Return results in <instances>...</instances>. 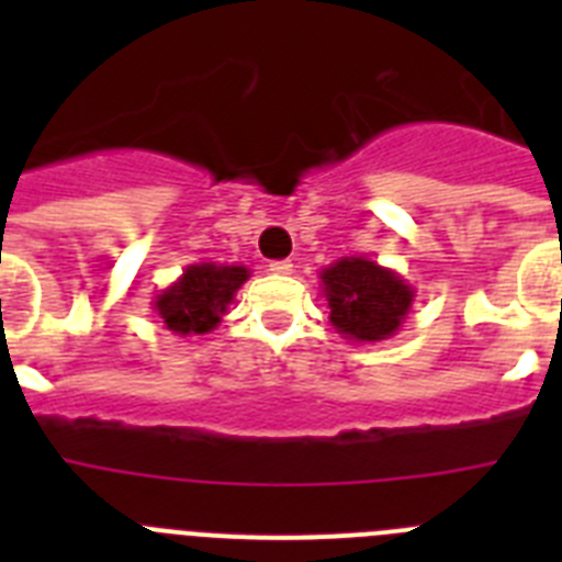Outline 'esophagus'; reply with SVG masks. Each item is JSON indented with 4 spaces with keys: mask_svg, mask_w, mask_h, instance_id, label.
<instances>
[{
    "mask_svg": "<svg viewBox=\"0 0 562 562\" xmlns=\"http://www.w3.org/2000/svg\"><path fill=\"white\" fill-rule=\"evenodd\" d=\"M270 272H276V276H290L292 261L290 258H278V261H270Z\"/></svg>",
    "mask_w": 562,
    "mask_h": 562,
    "instance_id": "esophagus-1",
    "label": "esophagus"
}]
</instances>
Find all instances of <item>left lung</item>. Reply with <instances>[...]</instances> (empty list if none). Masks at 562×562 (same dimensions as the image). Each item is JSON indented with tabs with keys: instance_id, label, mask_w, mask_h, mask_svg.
<instances>
[{
	"instance_id": "obj_1",
	"label": "left lung",
	"mask_w": 562,
	"mask_h": 562,
	"mask_svg": "<svg viewBox=\"0 0 562 562\" xmlns=\"http://www.w3.org/2000/svg\"><path fill=\"white\" fill-rule=\"evenodd\" d=\"M329 321L342 337L376 342L394 335L414 301V290L396 272L369 258H340L321 272Z\"/></svg>"
}]
</instances>
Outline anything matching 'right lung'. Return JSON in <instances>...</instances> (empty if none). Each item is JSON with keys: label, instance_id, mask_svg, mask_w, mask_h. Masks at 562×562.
Listing matches in <instances>:
<instances>
[{"label": "right lung", "instance_id": "obj_1", "mask_svg": "<svg viewBox=\"0 0 562 562\" xmlns=\"http://www.w3.org/2000/svg\"><path fill=\"white\" fill-rule=\"evenodd\" d=\"M250 278L247 267L225 265H191L154 301V310L162 324L177 335H207L216 329L233 295Z\"/></svg>", "mask_w": 562, "mask_h": 562}]
</instances>
